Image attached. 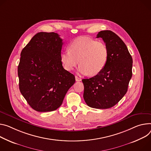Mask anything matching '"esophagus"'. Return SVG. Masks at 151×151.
Here are the masks:
<instances>
[{"label": "esophagus", "mask_w": 151, "mask_h": 151, "mask_svg": "<svg viewBox=\"0 0 151 151\" xmlns=\"http://www.w3.org/2000/svg\"><path fill=\"white\" fill-rule=\"evenodd\" d=\"M75 79H76V81H81V78H79L77 76H75Z\"/></svg>", "instance_id": "esophagus-1"}]
</instances>
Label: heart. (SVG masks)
<instances>
[{
	"label": "heart",
	"mask_w": 151,
	"mask_h": 151,
	"mask_svg": "<svg viewBox=\"0 0 151 151\" xmlns=\"http://www.w3.org/2000/svg\"><path fill=\"white\" fill-rule=\"evenodd\" d=\"M69 49L61 54V63L67 71L73 70L79 63V73L94 76L102 72L108 60L106 45L87 37H81L74 40L70 44Z\"/></svg>",
	"instance_id": "b5f03b06"
}]
</instances>
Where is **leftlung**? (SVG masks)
Listing matches in <instances>:
<instances>
[{"mask_svg":"<svg viewBox=\"0 0 151 151\" xmlns=\"http://www.w3.org/2000/svg\"><path fill=\"white\" fill-rule=\"evenodd\" d=\"M96 38H102L106 45L108 60L99 74L82 80L83 97L90 107L107 109L117 104L127 93L132 75V58L125 43L111 31H100Z\"/></svg>","mask_w":151,"mask_h":151,"instance_id":"1","label":"left lung"}]
</instances>
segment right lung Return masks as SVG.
<instances>
[{
    "label": "right lung",
    "instance_id": "right-lung-1",
    "mask_svg": "<svg viewBox=\"0 0 151 151\" xmlns=\"http://www.w3.org/2000/svg\"><path fill=\"white\" fill-rule=\"evenodd\" d=\"M63 40L55 32L35 34L22 50L18 65L19 89L34 110H56L75 77L61 61Z\"/></svg>",
    "mask_w": 151,
    "mask_h": 151
}]
</instances>
